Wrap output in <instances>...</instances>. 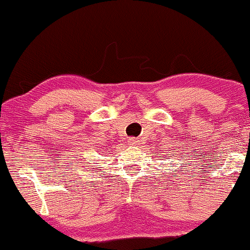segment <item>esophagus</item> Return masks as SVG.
Wrapping results in <instances>:
<instances>
[{
	"label": "esophagus",
	"mask_w": 250,
	"mask_h": 250,
	"mask_svg": "<svg viewBox=\"0 0 250 250\" xmlns=\"http://www.w3.org/2000/svg\"><path fill=\"white\" fill-rule=\"evenodd\" d=\"M137 142H138V141L135 137L128 138V144H129V146H137Z\"/></svg>",
	"instance_id": "34e87169"
}]
</instances>
